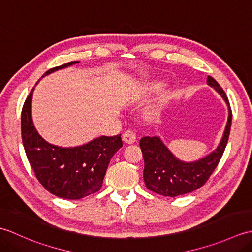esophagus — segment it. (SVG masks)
I'll return each instance as SVG.
<instances>
[{
  "mask_svg": "<svg viewBox=\"0 0 252 252\" xmlns=\"http://www.w3.org/2000/svg\"><path fill=\"white\" fill-rule=\"evenodd\" d=\"M122 141L126 144H133L136 141V135L135 133L131 130H126L122 134Z\"/></svg>",
  "mask_w": 252,
  "mask_h": 252,
  "instance_id": "esophagus-1",
  "label": "esophagus"
}]
</instances>
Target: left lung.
Returning <instances> with one entry per match:
<instances>
[{
    "mask_svg": "<svg viewBox=\"0 0 252 252\" xmlns=\"http://www.w3.org/2000/svg\"><path fill=\"white\" fill-rule=\"evenodd\" d=\"M208 85L220 94L228 106L225 131L218 148L194 162H184L176 158L158 136H145L140 141L144 158L143 178L149 190L156 194L176 197L199 189L210 178L225 151L232 125V109L223 89L215 79L208 76Z\"/></svg>",
    "mask_w": 252,
    "mask_h": 252,
    "instance_id": "1",
    "label": "left lung"
}]
</instances>
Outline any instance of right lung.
Returning a JSON list of instances; mask_svg holds the SVG:
<instances>
[{
  "instance_id": "1",
  "label": "right lung",
  "mask_w": 252,
  "mask_h": 252,
  "mask_svg": "<svg viewBox=\"0 0 252 252\" xmlns=\"http://www.w3.org/2000/svg\"><path fill=\"white\" fill-rule=\"evenodd\" d=\"M47 70L42 78L77 63ZM31 90L21 110V138L31 168L46 190L65 199H81L98 191L112 156L122 147L121 134L100 136L78 147L52 145L36 132L31 118Z\"/></svg>"
}]
</instances>
